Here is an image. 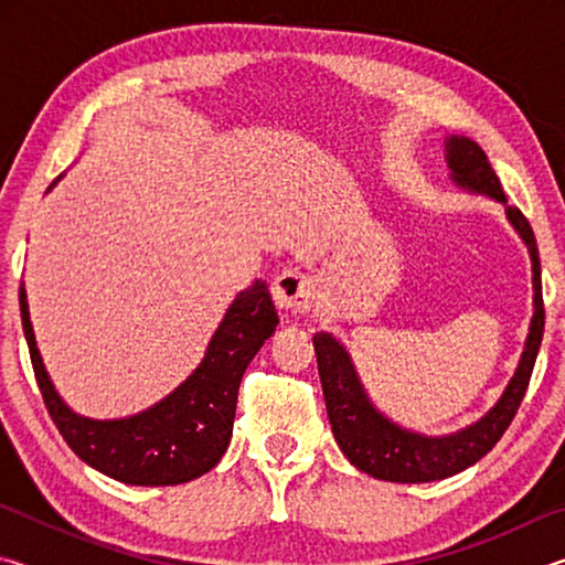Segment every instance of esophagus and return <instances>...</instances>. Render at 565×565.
I'll return each instance as SVG.
<instances>
[{
  "label": "esophagus",
  "mask_w": 565,
  "mask_h": 565,
  "mask_svg": "<svg viewBox=\"0 0 565 565\" xmlns=\"http://www.w3.org/2000/svg\"><path fill=\"white\" fill-rule=\"evenodd\" d=\"M274 301L286 313H303L313 306V299H317V284H313L311 276H306L301 271H281L274 279L271 286Z\"/></svg>",
  "instance_id": "esophagus-1"
}]
</instances>
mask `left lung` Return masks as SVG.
<instances>
[{
  "label": "left lung",
  "instance_id": "1",
  "mask_svg": "<svg viewBox=\"0 0 565 565\" xmlns=\"http://www.w3.org/2000/svg\"><path fill=\"white\" fill-rule=\"evenodd\" d=\"M446 161L448 169H451V179L458 186L478 191V194H486L505 204L501 181L489 164L486 151L476 141L466 137H448ZM505 216H509L515 232L521 234L531 254L533 319L519 369H515L513 379L505 386L503 396L495 401V406L489 414L478 418L476 424L448 436H424L401 428L371 404L359 381L356 369H353L349 351L331 333H313V349H317L319 376L323 398H327L331 431L343 456L359 471L394 483L441 481V478L461 473L468 466L481 461L501 441L505 428L511 426L515 411H519L525 396V388H529L535 356H539L546 311H543L541 262L533 228L529 218L521 214V209L505 206Z\"/></svg>",
  "mask_w": 565,
  "mask_h": 565
}]
</instances>
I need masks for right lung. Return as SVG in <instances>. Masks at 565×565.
<instances>
[{"instance_id":"add662e5","label":"right lung","mask_w":565,"mask_h":565,"mask_svg":"<svg viewBox=\"0 0 565 565\" xmlns=\"http://www.w3.org/2000/svg\"><path fill=\"white\" fill-rule=\"evenodd\" d=\"M19 311L36 384L64 441L84 463L131 486L186 483L222 461L234 431L238 384L279 323L269 286L254 281L228 306L202 363L184 384L141 414L97 420L74 414L56 394L36 349L24 286Z\"/></svg>"}]
</instances>
